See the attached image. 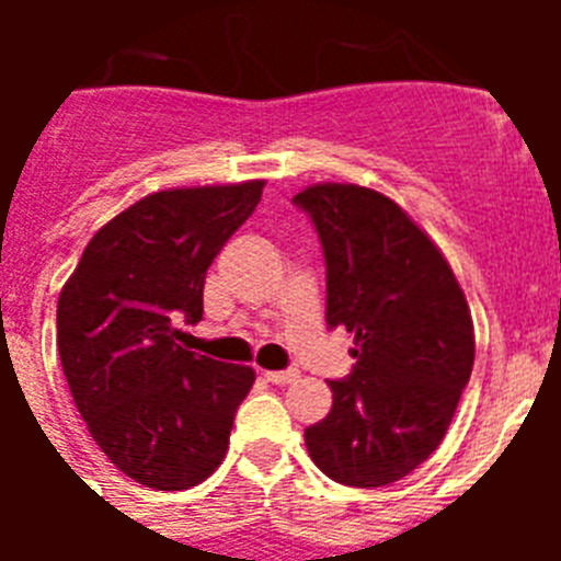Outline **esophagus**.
I'll use <instances>...</instances> for the list:
<instances>
[{
  "instance_id": "34e87169",
  "label": "esophagus",
  "mask_w": 561,
  "mask_h": 561,
  "mask_svg": "<svg viewBox=\"0 0 561 561\" xmlns=\"http://www.w3.org/2000/svg\"><path fill=\"white\" fill-rule=\"evenodd\" d=\"M297 370H270L266 374V379L272 381V385H291V381H297Z\"/></svg>"
}]
</instances>
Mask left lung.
I'll list each match as a JSON object with an SVG mask.
<instances>
[{
  "label": "left lung",
  "mask_w": 561,
  "mask_h": 561,
  "mask_svg": "<svg viewBox=\"0 0 561 561\" xmlns=\"http://www.w3.org/2000/svg\"><path fill=\"white\" fill-rule=\"evenodd\" d=\"M297 207L325 257V323L354 334V368L306 427L323 474L356 489L410 474L447 435L472 376L474 331L447 257L393 199L359 185H311Z\"/></svg>",
  "instance_id": "8db88e82"
}]
</instances>
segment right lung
I'll return each mask as SVG.
<instances>
[{"instance_id": "obj_1", "label": "right lung", "mask_w": 561, "mask_h": 561, "mask_svg": "<svg viewBox=\"0 0 561 561\" xmlns=\"http://www.w3.org/2000/svg\"><path fill=\"white\" fill-rule=\"evenodd\" d=\"M264 182L151 193L95 232L58 297V356L98 447L123 474L182 492L225 460L255 374L182 348L207 266Z\"/></svg>"}]
</instances>
